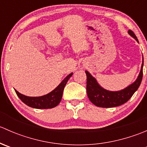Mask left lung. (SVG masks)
I'll use <instances>...</instances> for the list:
<instances>
[{"mask_svg":"<svg viewBox=\"0 0 147 147\" xmlns=\"http://www.w3.org/2000/svg\"><path fill=\"white\" fill-rule=\"evenodd\" d=\"M128 33L139 42L137 38L131 30H129ZM144 57L142 55V64L141 70L137 80L134 82L123 90L119 91H109L99 84L97 80L86 70L87 75V93L89 100L92 103L100 107L108 108L119 106L127 102L132 97L134 93L139 88L143 77Z\"/></svg>","mask_w":147,"mask_h":147,"instance_id":"8db88e82","label":"left lung"}]
</instances>
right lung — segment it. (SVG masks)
I'll return each instance as SVG.
<instances>
[{"instance_id": "1", "label": "right lung", "mask_w": 147, "mask_h": 147, "mask_svg": "<svg viewBox=\"0 0 147 147\" xmlns=\"http://www.w3.org/2000/svg\"><path fill=\"white\" fill-rule=\"evenodd\" d=\"M72 75V72L69 74L55 90L40 97H28L20 94L16 90H15V91L21 101L30 107L35 109H51L57 106L61 101L65 86Z\"/></svg>"}]
</instances>
